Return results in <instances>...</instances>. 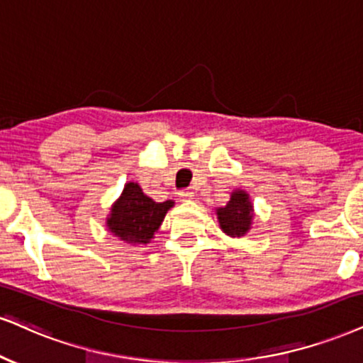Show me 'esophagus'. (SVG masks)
Wrapping results in <instances>:
<instances>
[{"label": "esophagus", "mask_w": 363, "mask_h": 363, "mask_svg": "<svg viewBox=\"0 0 363 363\" xmlns=\"http://www.w3.org/2000/svg\"><path fill=\"white\" fill-rule=\"evenodd\" d=\"M178 195H180L183 200H190L191 196H194V191H191V190H180V194H178Z\"/></svg>", "instance_id": "obj_1"}]
</instances>
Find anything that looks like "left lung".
I'll use <instances>...</instances> for the list:
<instances>
[{
    "mask_svg": "<svg viewBox=\"0 0 363 363\" xmlns=\"http://www.w3.org/2000/svg\"><path fill=\"white\" fill-rule=\"evenodd\" d=\"M218 223L227 235L242 237L250 229L252 220V203L245 191H234L225 207L217 208Z\"/></svg>",
    "mask_w": 363,
    "mask_h": 363,
    "instance_id": "1",
    "label": "left lung"
}]
</instances>
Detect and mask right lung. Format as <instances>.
<instances>
[{"instance_id": "obj_1", "label": "right lung", "mask_w": 363, "mask_h": 363, "mask_svg": "<svg viewBox=\"0 0 363 363\" xmlns=\"http://www.w3.org/2000/svg\"><path fill=\"white\" fill-rule=\"evenodd\" d=\"M173 203L172 200L155 202L153 199L143 194L138 183L131 182L124 186L119 200L111 208L107 227L114 235L126 242L146 244L153 239L155 232L160 229L161 222Z\"/></svg>"}]
</instances>
